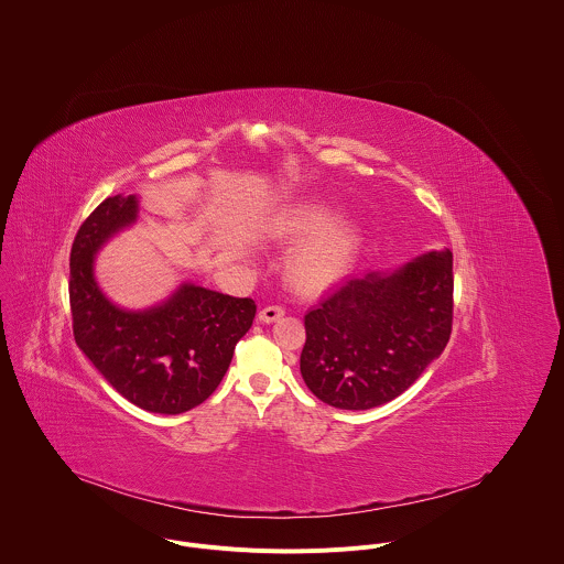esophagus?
Returning <instances> with one entry per match:
<instances>
[{"mask_svg": "<svg viewBox=\"0 0 564 564\" xmlns=\"http://www.w3.org/2000/svg\"><path fill=\"white\" fill-rule=\"evenodd\" d=\"M280 317H284V308H282V306H264V308L258 313V322L260 323L278 322Z\"/></svg>", "mask_w": 564, "mask_h": 564, "instance_id": "esophagus-1", "label": "esophagus"}]
</instances>
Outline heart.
Masks as SVG:
<instances>
[{"mask_svg": "<svg viewBox=\"0 0 564 564\" xmlns=\"http://www.w3.org/2000/svg\"><path fill=\"white\" fill-rule=\"evenodd\" d=\"M275 239L302 242L289 258V278L302 293H319L338 282L351 267L358 235L347 224H334V210L311 208L282 221Z\"/></svg>", "mask_w": 564, "mask_h": 564, "instance_id": "b5f03b06", "label": "heart"}]
</instances>
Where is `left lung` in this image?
Segmentation results:
<instances>
[{
  "label": "left lung",
  "instance_id": "obj_1",
  "mask_svg": "<svg viewBox=\"0 0 564 564\" xmlns=\"http://www.w3.org/2000/svg\"><path fill=\"white\" fill-rule=\"evenodd\" d=\"M452 251L391 273L347 278L304 317L300 369L323 403L369 410L402 395L445 349L454 322Z\"/></svg>",
  "mask_w": 564,
  "mask_h": 564
}]
</instances>
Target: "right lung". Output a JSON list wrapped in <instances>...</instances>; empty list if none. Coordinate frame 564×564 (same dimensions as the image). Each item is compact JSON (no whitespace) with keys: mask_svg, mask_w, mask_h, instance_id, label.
Masks as SVG:
<instances>
[{"mask_svg":"<svg viewBox=\"0 0 564 564\" xmlns=\"http://www.w3.org/2000/svg\"><path fill=\"white\" fill-rule=\"evenodd\" d=\"M134 195L104 199L82 224L69 258L74 336L86 358L128 402L180 414L206 402L224 380L237 343L251 327L256 304L195 284H182L164 304L123 311L97 286L93 256L137 221Z\"/></svg>","mask_w":564,"mask_h":564,"instance_id":"1","label":"right lung"}]
</instances>
